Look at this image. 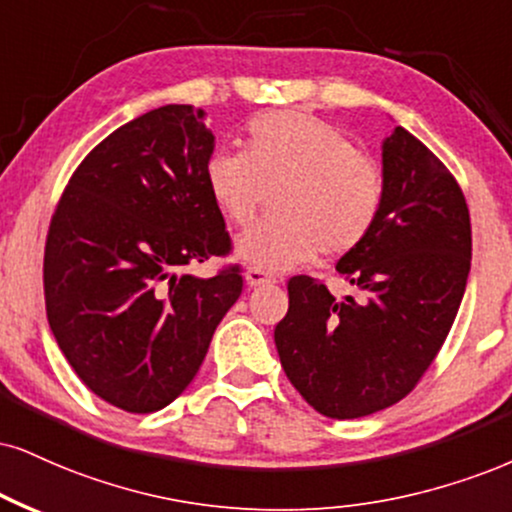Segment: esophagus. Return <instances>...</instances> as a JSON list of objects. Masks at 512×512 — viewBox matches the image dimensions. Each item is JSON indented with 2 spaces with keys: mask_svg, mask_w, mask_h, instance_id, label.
Segmentation results:
<instances>
[{
  "mask_svg": "<svg viewBox=\"0 0 512 512\" xmlns=\"http://www.w3.org/2000/svg\"><path fill=\"white\" fill-rule=\"evenodd\" d=\"M244 280L249 287H261V285H270V282H273V277L261 273V270H246Z\"/></svg>",
  "mask_w": 512,
  "mask_h": 512,
  "instance_id": "34e87169",
  "label": "esophagus"
}]
</instances>
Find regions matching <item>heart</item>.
Here are the masks:
<instances>
[{"label":"heart","instance_id":"obj_1","mask_svg":"<svg viewBox=\"0 0 512 512\" xmlns=\"http://www.w3.org/2000/svg\"><path fill=\"white\" fill-rule=\"evenodd\" d=\"M244 144L246 154H211L204 170L213 204L237 227L277 197V218L237 239L244 266L282 273L318 251L346 256L368 239L382 211L384 178L342 130L306 111H273L249 123Z\"/></svg>","mask_w":512,"mask_h":512}]
</instances>
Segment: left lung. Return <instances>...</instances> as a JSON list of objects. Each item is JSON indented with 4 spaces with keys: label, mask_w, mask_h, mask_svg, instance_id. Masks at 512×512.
Listing matches in <instances>:
<instances>
[{
    "label": "left lung",
    "mask_w": 512,
    "mask_h": 512,
    "mask_svg": "<svg viewBox=\"0 0 512 512\" xmlns=\"http://www.w3.org/2000/svg\"><path fill=\"white\" fill-rule=\"evenodd\" d=\"M384 201L368 239L339 258L356 294L289 280L275 346L289 382L334 420L394 406L430 368L463 301L472 227L458 182L408 130L382 142Z\"/></svg>",
    "instance_id": "left-lung-1"
}]
</instances>
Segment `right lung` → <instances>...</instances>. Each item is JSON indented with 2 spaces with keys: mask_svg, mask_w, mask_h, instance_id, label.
<instances>
[{
  "mask_svg": "<svg viewBox=\"0 0 512 512\" xmlns=\"http://www.w3.org/2000/svg\"><path fill=\"white\" fill-rule=\"evenodd\" d=\"M204 118L168 104L111 132L49 225L44 301L56 344L87 389L128 413L178 399L242 294L239 268L187 273L230 251L206 187L216 137Z\"/></svg>",
  "mask_w": 512,
  "mask_h": 512,
  "instance_id": "right-lung-1",
  "label": "right lung"
}]
</instances>
